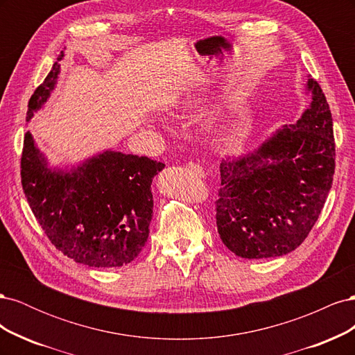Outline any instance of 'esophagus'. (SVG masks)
I'll return each mask as SVG.
<instances>
[{"mask_svg": "<svg viewBox=\"0 0 355 355\" xmlns=\"http://www.w3.org/2000/svg\"><path fill=\"white\" fill-rule=\"evenodd\" d=\"M185 168L188 171H191V173H194L197 176H204V171H202V167L197 163H194V161H189V163L185 164Z\"/></svg>", "mask_w": 355, "mask_h": 355, "instance_id": "1", "label": "esophagus"}]
</instances>
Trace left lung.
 I'll list each match as a JSON object with an SVG mask.
<instances>
[{
	"label": "left lung",
	"instance_id": "8db88e82",
	"mask_svg": "<svg viewBox=\"0 0 355 355\" xmlns=\"http://www.w3.org/2000/svg\"><path fill=\"white\" fill-rule=\"evenodd\" d=\"M313 102L296 124L277 130L254 153L220 164L216 227L245 259L287 254L315 225L335 173V139L326 96L308 80Z\"/></svg>",
	"mask_w": 355,
	"mask_h": 355
}]
</instances>
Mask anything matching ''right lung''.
<instances>
[{"label":"right lung","instance_id":"obj_1","mask_svg":"<svg viewBox=\"0 0 355 355\" xmlns=\"http://www.w3.org/2000/svg\"><path fill=\"white\" fill-rule=\"evenodd\" d=\"M28 103L26 121L49 98L59 60ZM164 168L148 157L106 151L71 171L47 167L28 132L20 178L29 207L51 244L75 262L93 268L130 263L141 253L153 218V178Z\"/></svg>","mask_w":355,"mask_h":355}]
</instances>
